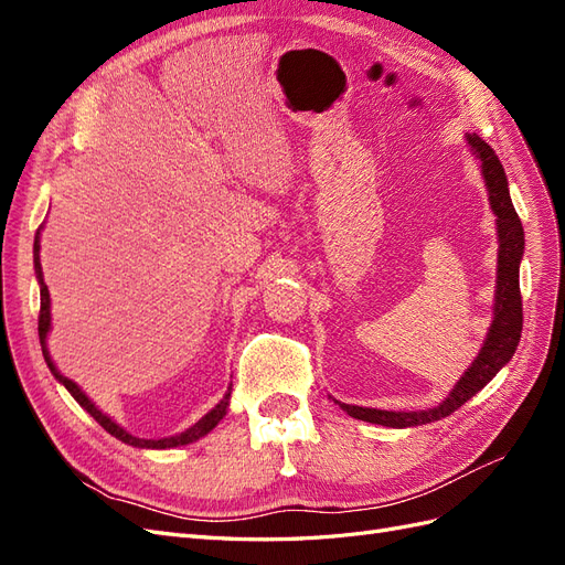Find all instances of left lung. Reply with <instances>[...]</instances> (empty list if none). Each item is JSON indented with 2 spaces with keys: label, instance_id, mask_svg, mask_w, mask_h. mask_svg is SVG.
<instances>
[{
  "label": "left lung",
  "instance_id": "8db88e82",
  "mask_svg": "<svg viewBox=\"0 0 565 565\" xmlns=\"http://www.w3.org/2000/svg\"><path fill=\"white\" fill-rule=\"evenodd\" d=\"M469 146L473 148V156L481 160L483 179L488 185L490 207L498 216V233H500V259H498V292H494V320L490 324V332L481 353L476 355L471 367L461 374L457 386L450 391V396L440 405L431 409H422V413H388V409H372V407H358L339 403L341 409L355 419L393 426V429H403V426H419L436 419L452 415L457 407L465 405L471 396H476L494 374L509 363L514 355L521 330H523V303H521V287H519V264L523 256V226L521 218L514 210V202L509 195V185L504 177V167L494 150L481 139V136L469 134Z\"/></svg>",
  "mask_w": 565,
  "mask_h": 565
}]
</instances>
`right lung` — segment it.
Listing matches in <instances>:
<instances>
[{
    "label": "right lung",
    "mask_w": 565,
    "mask_h": 565,
    "mask_svg": "<svg viewBox=\"0 0 565 565\" xmlns=\"http://www.w3.org/2000/svg\"><path fill=\"white\" fill-rule=\"evenodd\" d=\"M35 273H38V280H40V320H38V330H40V344H42V353H44V361H46V365H49V370H51V374H54V377L71 391V396L87 409V413L104 426V429L110 434V436H115L117 440H122V443H127V446H134V448H158V450H164V448H177V446H185V443H193V440H198V438H202L204 434H210L214 426L218 424V419L226 415V407H228V398H231V391L226 393L224 396V401H221L212 413H207L204 415L198 424H193L191 429H185L183 434H179V436H172V438H160V440H146V438H136V436H131V434H127L122 426H117L110 417H106L104 413H100V409L84 396L82 393V388L73 382V380H67V377H63V374L56 370V365L51 363V358H49V351H46V332H49V322H51V313H49V289H46V285H44V278H42V264H40V231H38V237H35Z\"/></svg>",
    "instance_id": "right-lung-1"
}]
</instances>
